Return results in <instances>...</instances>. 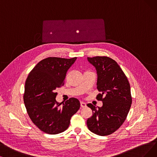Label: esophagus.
Segmentation results:
<instances>
[{
    "label": "esophagus",
    "mask_w": 157,
    "mask_h": 157,
    "mask_svg": "<svg viewBox=\"0 0 157 157\" xmlns=\"http://www.w3.org/2000/svg\"><path fill=\"white\" fill-rule=\"evenodd\" d=\"M80 106L82 108H85V107H86V104L83 102H80Z\"/></svg>",
    "instance_id": "esophagus-1"
}]
</instances>
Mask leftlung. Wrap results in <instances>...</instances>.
Wrapping results in <instances>:
<instances>
[{"label":"left lung","instance_id":"left-lung-1","mask_svg":"<svg viewBox=\"0 0 157 157\" xmlns=\"http://www.w3.org/2000/svg\"><path fill=\"white\" fill-rule=\"evenodd\" d=\"M97 73V87L101 92L97 96L102 101L101 108L91 104L87 105L93 111L87 119L88 129L98 135L105 136L114 133L126 120L130 109L132 97L130 84L126 75L117 62L108 57H87Z\"/></svg>","mask_w":157,"mask_h":157}]
</instances>
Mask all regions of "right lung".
<instances>
[{
  "label": "right lung",
  "mask_w": 157,
  "mask_h": 157,
  "mask_svg": "<svg viewBox=\"0 0 157 157\" xmlns=\"http://www.w3.org/2000/svg\"><path fill=\"white\" fill-rule=\"evenodd\" d=\"M77 57H48L31 70L25 83L24 102L30 119L48 134L63 132L70 126L71 117L80 108L77 98L62 103L56 101L55 90L63 86L66 73Z\"/></svg>",
  "instance_id": "obj_1"
}]
</instances>
